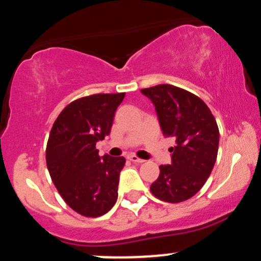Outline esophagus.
<instances>
[{
  "label": "esophagus",
  "mask_w": 261,
  "mask_h": 261,
  "mask_svg": "<svg viewBox=\"0 0 261 261\" xmlns=\"http://www.w3.org/2000/svg\"><path fill=\"white\" fill-rule=\"evenodd\" d=\"M128 159H129L130 162H133V163H138V164L144 163V159L138 158V156H137V155H129V156H128Z\"/></svg>",
  "instance_id": "obj_1"
}]
</instances>
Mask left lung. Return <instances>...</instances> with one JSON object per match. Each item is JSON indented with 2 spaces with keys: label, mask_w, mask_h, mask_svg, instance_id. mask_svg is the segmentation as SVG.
<instances>
[{
  "label": "left lung",
  "mask_w": 261,
  "mask_h": 261,
  "mask_svg": "<svg viewBox=\"0 0 261 261\" xmlns=\"http://www.w3.org/2000/svg\"><path fill=\"white\" fill-rule=\"evenodd\" d=\"M155 107L165 137H173L172 163L161 165L158 179L150 186L155 198L180 203L195 195L214 167L219 147V129L208 106L186 89L159 85L142 89Z\"/></svg>",
  "instance_id": "8db88e82"
}]
</instances>
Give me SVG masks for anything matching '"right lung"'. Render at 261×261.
Wrapping results in <instances>:
<instances>
[{
	"instance_id": "add662e5",
	"label": "right lung",
	"mask_w": 261,
	"mask_h": 261,
	"mask_svg": "<svg viewBox=\"0 0 261 261\" xmlns=\"http://www.w3.org/2000/svg\"><path fill=\"white\" fill-rule=\"evenodd\" d=\"M125 93L92 94L69 103L49 133L46 162L63 200L83 217L106 214L118 198L124 156H99L96 143L111 133Z\"/></svg>"
}]
</instances>
